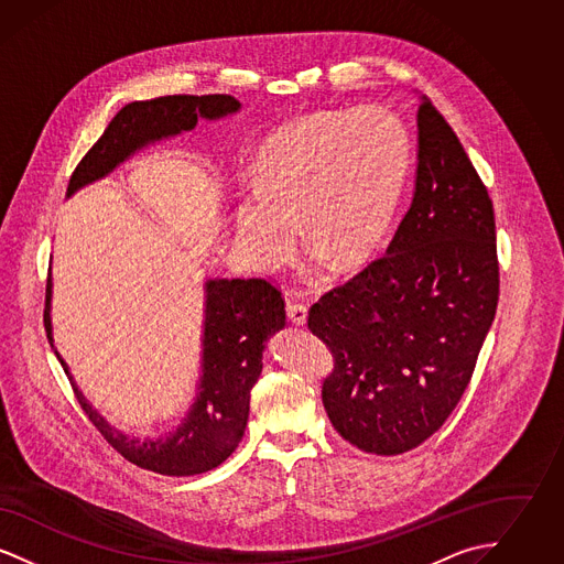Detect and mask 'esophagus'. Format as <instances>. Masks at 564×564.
<instances>
[{"label": "esophagus", "mask_w": 564, "mask_h": 564, "mask_svg": "<svg viewBox=\"0 0 564 564\" xmlns=\"http://www.w3.org/2000/svg\"><path fill=\"white\" fill-rule=\"evenodd\" d=\"M285 311H288V317H290L295 325H304V323H306V317H308L306 304H302V302H290Z\"/></svg>", "instance_id": "esophagus-1"}]
</instances>
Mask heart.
Returning a JSON list of instances; mask_svg holds the SVG:
<instances>
[{
    "instance_id": "b5f03b06",
    "label": "heart",
    "mask_w": 564,
    "mask_h": 564,
    "mask_svg": "<svg viewBox=\"0 0 564 564\" xmlns=\"http://www.w3.org/2000/svg\"><path fill=\"white\" fill-rule=\"evenodd\" d=\"M410 162L402 120L384 108L315 111L267 137L256 180L237 192L235 224L245 258L279 267L306 239L340 267L368 258L395 212Z\"/></svg>"
}]
</instances>
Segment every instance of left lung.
I'll list each match as a JSON object with an SVG mask.
<instances>
[{
    "label": "left lung",
    "mask_w": 564,
    "mask_h": 564,
    "mask_svg": "<svg viewBox=\"0 0 564 564\" xmlns=\"http://www.w3.org/2000/svg\"><path fill=\"white\" fill-rule=\"evenodd\" d=\"M495 239L488 189L423 97L416 188L393 241L308 313L334 357L325 412L359 451L408 453L455 410L497 313Z\"/></svg>",
    "instance_id": "obj_1"
}]
</instances>
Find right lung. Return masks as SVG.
I'll return each instance as SVG.
<instances>
[{
  "instance_id": "1",
  "label": "right lung",
  "mask_w": 564,
  "mask_h": 564,
  "mask_svg": "<svg viewBox=\"0 0 564 564\" xmlns=\"http://www.w3.org/2000/svg\"><path fill=\"white\" fill-rule=\"evenodd\" d=\"M239 108L241 104L230 95H166L124 106L78 162L67 196L106 177L145 143L189 131L198 118L215 120ZM51 288L48 272L44 327L53 347ZM205 288L203 376L198 395L182 427L169 435L137 440L111 430L104 416L84 400L65 361L54 350L72 380L84 414L109 446L137 467L162 476L205 474L235 453L247 427L251 387L262 372V350L269 336L285 325V300L267 279H214Z\"/></svg>"
}]
</instances>
